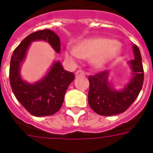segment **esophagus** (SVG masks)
Segmentation results:
<instances>
[{
	"label": "esophagus",
	"instance_id": "1",
	"mask_svg": "<svg viewBox=\"0 0 153 153\" xmlns=\"http://www.w3.org/2000/svg\"><path fill=\"white\" fill-rule=\"evenodd\" d=\"M85 75V73L82 71H77L75 72V76L76 77H80V76H84Z\"/></svg>",
	"mask_w": 153,
	"mask_h": 153
}]
</instances>
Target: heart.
Instances as JSON below:
<instances>
[{
  "label": "heart",
  "mask_w": 153,
  "mask_h": 153,
  "mask_svg": "<svg viewBox=\"0 0 153 153\" xmlns=\"http://www.w3.org/2000/svg\"><path fill=\"white\" fill-rule=\"evenodd\" d=\"M122 48L117 40L108 38H95L82 40L75 48L66 51L65 55L71 61L82 57H91L97 67H104L120 56Z\"/></svg>",
  "instance_id": "heart-1"
}]
</instances>
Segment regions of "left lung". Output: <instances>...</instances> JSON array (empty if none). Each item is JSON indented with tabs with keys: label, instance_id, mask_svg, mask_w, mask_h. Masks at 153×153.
<instances>
[{
	"label": "left lung",
	"instance_id": "1",
	"mask_svg": "<svg viewBox=\"0 0 153 153\" xmlns=\"http://www.w3.org/2000/svg\"><path fill=\"white\" fill-rule=\"evenodd\" d=\"M134 59L128 62L132 71L129 82L121 90L114 89L108 82V71L89 76L88 104L92 110L102 116L117 115L125 112L139 96L143 83L142 57L137 45H133Z\"/></svg>",
	"mask_w": 153,
	"mask_h": 153
}]
</instances>
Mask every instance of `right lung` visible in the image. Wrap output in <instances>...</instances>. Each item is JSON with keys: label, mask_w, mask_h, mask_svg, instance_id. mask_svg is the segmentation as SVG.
<instances>
[{"label": "right lung", "mask_w": 153, "mask_h": 153, "mask_svg": "<svg viewBox=\"0 0 153 153\" xmlns=\"http://www.w3.org/2000/svg\"><path fill=\"white\" fill-rule=\"evenodd\" d=\"M44 40L60 53L61 41L54 31L45 29L27 36L13 51L10 65V82L14 96L30 114L36 117L50 116L62 107L67 88L74 74L64 70L59 61H55L45 77L30 83L22 79L20 69L31 42Z\"/></svg>", "instance_id": "add662e5"}]
</instances>
